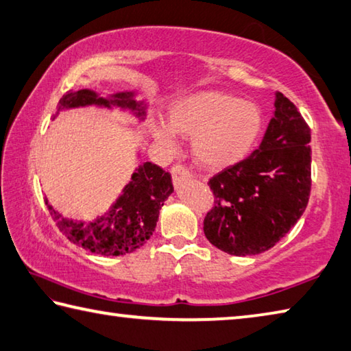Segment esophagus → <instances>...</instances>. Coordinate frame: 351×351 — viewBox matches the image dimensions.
Returning a JSON list of instances; mask_svg holds the SVG:
<instances>
[{
  "mask_svg": "<svg viewBox=\"0 0 351 351\" xmlns=\"http://www.w3.org/2000/svg\"><path fill=\"white\" fill-rule=\"evenodd\" d=\"M171 178H173V184L178 187V186H181V182L190 180L192 175H190V171L184 167V165L176 164L171 167Z\"/></svg>",
  "mask_w": 351,
  "mask_h": 351,
  "instance_id": "obj_1",
  "label": "esophagus"
}]
</instances>
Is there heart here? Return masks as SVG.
Listing matches in <instances>:
<instances>
[{"label":"heart","mask_w":351,"mask_h":351,"mask_svg":"<svg viewBox=\"0 0 351 351\" xmlns=\"http://www.w3.org/2000/svg\"><path fill=\"white\" fill-rule=\"evenodd\" d=\"M169 123L155 121L152 136L173 149L176 135L192 138V155L204 169L222 170L252 154L264 132L261 106L221 90H199L170 107Z\"/></svg>","instance_id":"obj_1"}]
</instances>
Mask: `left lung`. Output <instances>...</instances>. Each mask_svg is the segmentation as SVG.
I'll list each match as a JSON object with an SVG mask.
<instances>
[{
	"mask_svg": "<svg viewBox=\"0 0 351 351\" xmlns=\"http://www.w3.org/2000/svg\"><path fill=\"white\" fill-rule=\"evenodd\" d=\"M310 129L275 93V112L253 154L208 181L215 206L204 219L210 244L233 256L271 248L301 218L311 187Z\"/></svg>",
	"mask_w": 351,
	"mask_h": 351,
	"instance_id": "obj_1",
	"label": "left lung"
}]
</instances>
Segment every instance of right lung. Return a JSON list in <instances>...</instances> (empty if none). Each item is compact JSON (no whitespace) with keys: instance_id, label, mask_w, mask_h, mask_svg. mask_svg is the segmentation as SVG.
I'll return each mask as SVG.
<instances>
[{"instance_id":"right-lung-1","label":"right lung","mask_w":351,"mask_h":351,"mask_svg":"<svg viewBox=\"0 0 351 351\" xmlns=\"http://www.w3.org/2000/svg\"><path fill=\"white\" fill-rule=\"evenodd\" d=\"M97 106L119 109L138 121L145 119L147 104L136 99L135 90H125L101 97L90 88L67 93L60 99L58 112ZM173 193L169 171L152 162H143L132 173L130 181L121 190L109 210L90 222L64 218L46 197V206L62 234L84 250L101 256H123L143 247L155 232L159 210Z\"/></svg>"}]
</instances>
